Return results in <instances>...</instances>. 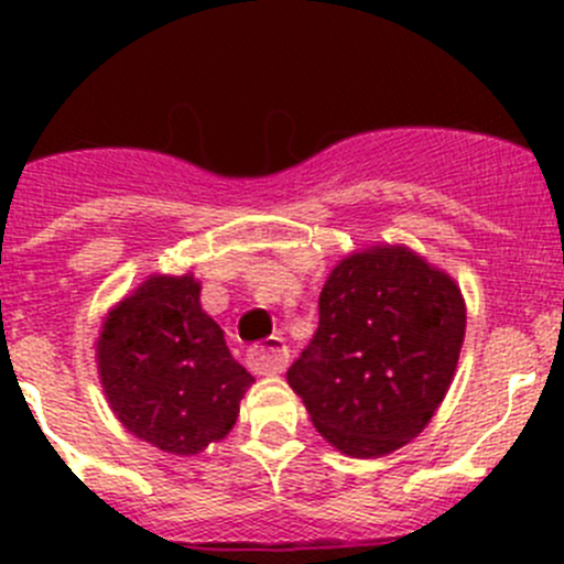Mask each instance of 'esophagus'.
Segmentation results:
<instances>
[{
    "label": "esophagus",
    "mask_w": 564,
    "mask_h": 564,
    "mask_svg": "<svg viewBox=\"0 0 564 564\" xmlns=\"http://www.w3.org/2000/svg\"><path fill=\"white\" fill-rule=\"evenodd\" d=\"M248 366L253 373H281L289 366V346L283 338H267L248 349Z\"/></svg>",
    "instance_id": "1"
}]
</instances>
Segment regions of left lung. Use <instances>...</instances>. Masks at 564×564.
Here are the masks:
<instances>
[{"mask_svg":"<svg viewBox=\"0 0 564 564\" xmlns=\"http://www.w3.org/2000/svg\"><path fill=\"white\" fill-rule=\"evenodd\" d=\"M466 305L447 272L403 246L346 256L318 294V327L286 371L316 431L351 458L412 442L456 377Z\"/></svg>","mask_w":564,"mask_h":564,"instance_id":"obj_1","label":"left lung"}]
</instances>
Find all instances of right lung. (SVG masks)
<instances>
[{"label": "right lung", "instance_id": "obj_1", "mask_svg": "<svg viewBox=\"0 0 564 564\" xmlns=\"http://www.w3.org/2000/svg\"><path fill=\"white\" fill-rule=\"evenodd\" d=\"M198 294L191 272L147 278L108 311L95 346L119 423L174 456H196L224 440L253 384Z\"/></svg>", "mask_w": 564, "mask_h": 564}]
</instances>
